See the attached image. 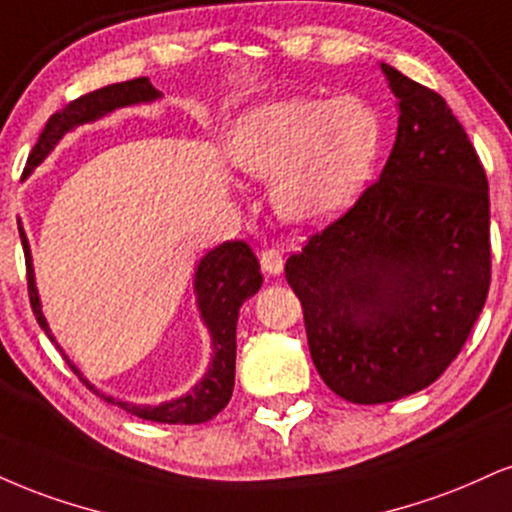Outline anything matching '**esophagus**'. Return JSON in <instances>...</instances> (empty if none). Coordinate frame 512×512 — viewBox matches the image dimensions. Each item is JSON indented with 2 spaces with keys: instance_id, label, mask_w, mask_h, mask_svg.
Instances as JSON below:
<instances>
[{
  "instance_id": "obj_1",
  "label": "esophagus",
  "mask_w": 512,
  "mask_h": 512,
  "mask_svg": "<svg viewBox=\"0 0 512 512\" xmlns=\"http://www.w3.org/2000/svg\"><path fill=\"white\" fill-rule=\"evenodd\" d=\"M260 264L267 274H281L283 272V255L279 250H262L260 252Z\"/></svg>"
}]
</instances>
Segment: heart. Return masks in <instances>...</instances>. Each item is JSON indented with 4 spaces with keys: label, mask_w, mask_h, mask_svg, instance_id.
<instances>
[{
    "label": "heart",
    "mask_w": 512,
    "mask_h": 512,
    "mask_svg": "<svg viewBox=\"0 0 512 512\" xmlns=\"http://www.w3.org/2000/svg\"><path fill=\"white\" fill-rule=\"evenodd\" d=\"M381 123L357 97L264 104L236 123L231 162L245 174L274 178L272 202L293 224H317L353 200L372 171Z\"/></svg>",
    "instance_id": "obj_1"
}]
</instances>
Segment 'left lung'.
Instances as JSON below:
<instances>
[{
	"instance_id": "1",
	"label": "left lung",
	"mask_w": 512,
	"mask_h": 512,
	"mask_svg": "<svg viewBox=\"0 0 512 512\" xmlns=\"http://www.w3.org/2000/svg\"><path fill=\"white\" fill-rule=\"evenodd\" d=\"M398 135L379 178L286 262L319 377L357 405L434 384L491 283L489 181L439 92L381 64Z\"/></svg>"
}]
</instances>
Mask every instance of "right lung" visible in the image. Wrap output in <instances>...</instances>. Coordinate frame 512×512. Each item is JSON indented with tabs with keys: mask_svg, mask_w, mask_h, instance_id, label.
Segmentation results:
<instances>
[{
	"mask_svg": "<svg viewBox=\"0 0 512 512\" xmlns=\"http://www.w3.org/2000/svg\"><path fill=\"white\" fill-rule=\"evenodd\" d=\"M159 92L152 88L150 78H133L126 83H114L104 85L100 90H92L88 95H80L76 100L54 112L45 123V131L40 133L38 143L30 150L26 169L23 176H28L30 171L38 166L42 159L49 155L54 145L59 143V138L66 131H71L73 126L80 123H88L100 119V116L114 112L119 107H128V104L138 102H150L157 100ZM21 233L23 243V255H26V276H28V295H30V307H33V315L42 326V331L49 336V341L54 343V336L49 334V326L42 317L40 310V298L38 288H35L33 279V264H30V250H28V238L23 229ZM262 286V274H260V262H257L255 252L245 240H229V243L219 245L212 252H207L200 260L195 274V293H197V305H200L202 319H205L209 334L214 341V357L212 365L205 379L195 386L188 396L169 400V403L157 405H133L123 403V400H114L104 393L95 391L92 386L80 377V372L71 365V360L66 357L69 367L78 374L88 389H92L97 396L107 400V403L119 405L121 410L131 412V415L140 417V420L150 422H162V424H200L217 417L221 410L226 408V403L231 400L233 393V377H236V322H238V310L245 303V298L255 295Z\"/></svg>",
	"mask_w": 512,
	"mask_h": 512,
	"instance_id": "add662e5",
	"label": "right lung"
}]
</instances>
